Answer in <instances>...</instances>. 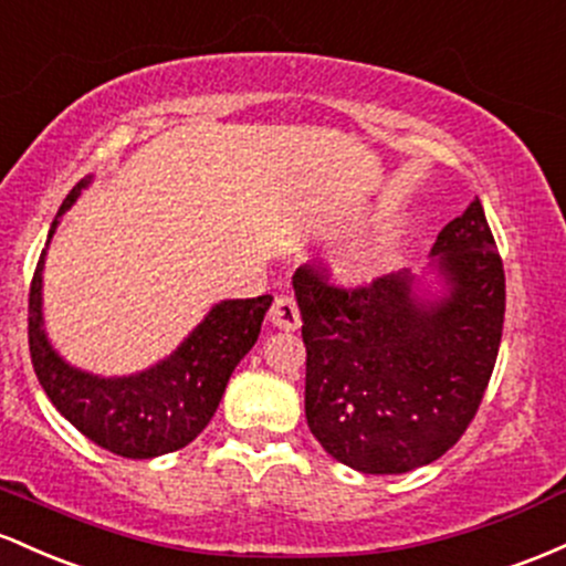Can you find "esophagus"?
<instances>
[{
	"instance_id": "1",
	"label": "esophagus",
	"mask_w": 566,
	"mask_h": 566,
	"mask_svg": "<svg viewBox=\"0 0 566 566\" xmlns=\"http://www.w3.org/2000/svg\"><path fill=\"white\" fill-rule=\"evenodd\" d=\"M270 321L275 328H283V332H294L300 328V310H296V302L291 296H275L270 307Z\"/></svg>"
}]
</instances>
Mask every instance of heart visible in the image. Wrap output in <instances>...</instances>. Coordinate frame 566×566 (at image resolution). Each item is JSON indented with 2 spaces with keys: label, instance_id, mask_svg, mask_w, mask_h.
<instances>
[{
  "label": "heart",
  "instance_id": "1",
  "mask_svg": "<svg viewBox=\"0 0 566 566\" xmlns=\"http://www.w3.org/2000/svg\"><path fill=\"white\" fill-rule=\"evenodd\" d=\"M387 249L385 240H377V243L360 245L350 253H345L342 259H336L334 264V281L342 285H364L382 272L387 262Z\"/></svg>",
  "mask_w": 566,
  "mask_h": 566
}]
</instances>
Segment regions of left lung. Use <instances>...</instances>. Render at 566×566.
Returning a JSON list of instances; mask_svg holds the SVG:
<instances>
[{"label": "left lung", "instance_id": "obj_1", "mask_svg": "<svg viewBox=\"0 0 566 566\" xmlns=\"http://www.w3.org/2000/svg\"><path fill=\"white\" fill-rule=\"evenodd\" d=\"M430 256V283L401 270L347 291L315 266L294 275L304 415L353 471L409 473L447 454L492 377L505 272L479 198L438 232Z\"/></svg>", "mask_w": 566, "mask_h": 566}]
</instances>
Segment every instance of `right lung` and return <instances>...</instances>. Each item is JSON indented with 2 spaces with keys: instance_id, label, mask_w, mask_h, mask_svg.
Instances as JSON below:
<instances>
[{
  "instance_id": "add662e5",
  "label": "right lung",
  "mask_w": 566,
  "mask_h": 566,
  "mask_svg": "<svg viewBox=\"0 0 566 566\" xmlns=\"http://www.w3.org/2000/svg\"><path fill=\"white\" fill-rule=\"evenodd\" d=\"M91 181L93 176H85L66 195L31 281V364L50 401L82 436L112 454L151 460L187 447L206 430L219 409L234 366L256 345L272 296L264 294L256 300H224L213 304L168 358L157 360L144 371L101 377L72 366L55 350L44 332L42 272L61 216L77 202L82 189L91 187Z\"/></svg>"
}]
</instances>
